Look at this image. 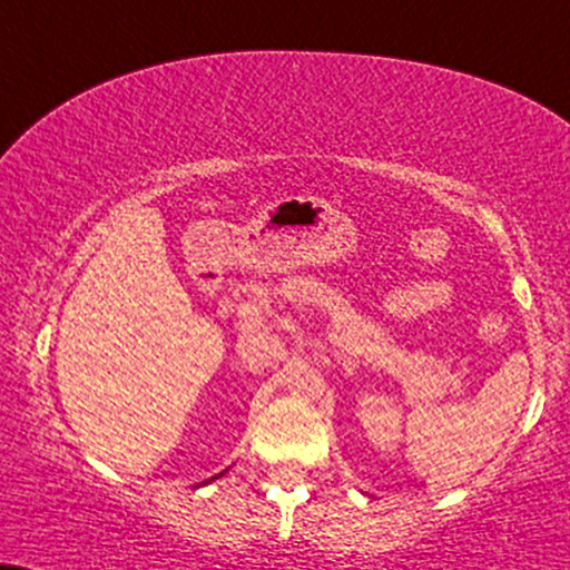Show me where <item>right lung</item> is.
I'll list each match as a JSON object with an SVG mask.
<instances>
[{"instance_id": "right-lung-1", "label": "right lung", "mask_w": 570, "mask_h": 570, "mask_svg": "<svg viewBox=\"0 0 570 570\" xmlns=\"http://www.w3.org/2000/svg\"><path fill=\"white\" fill-rule=\"evenodd\" d=\"M213 479H218V476H213Z\"/></svg>"}]
</instances>
